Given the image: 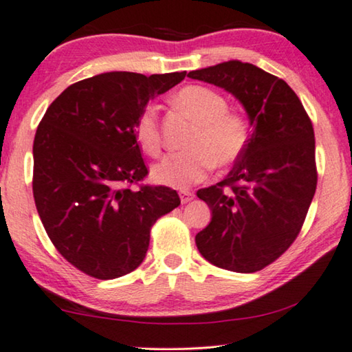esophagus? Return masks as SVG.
I'll return each instance as SVG.
<instances>
[{
	"instance_id": "obj_1",
	"label": "esophagus",
	"mask_w": 352,
	"mask_h": 352,
	"mask_svg": "<svg viewBox=\"0 0 352 352\" xmlns=\"http://www.w3.org/2000/svg\"><path fill=\"white\" fill-rule=\"evenodd\" d=\"M178 194H180V201H182V204H188V202H191L192 199H194V194H192L191 191L182 190Z\"/></svg>"
}]
</instances>
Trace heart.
Here are the masks:
<instances>
[{
  "instance_id": "heart-1",
  "label": "heart",
  "mask_w": 352,
  "mask_h": 352,
  "mask_svg": "<svg viewBox=\"0 0 352 352\" xmlns=\"http://www.w3.org/2000/svg\"><path fill=\"white\" fill-rule=\"evenodd\" d=\"M172 101L197 123L186 142L191 148L167 155L153 167L151 177L160 185L185 190L201 182L212 170L214 161L228 166L237 160L248 144L250 128L243 115L229 112L226 99L212 88L183 87ZM134 135L146 155H160L161 134L155 107L148 106L140 112Z\"/></svg>"
}]
</instances>
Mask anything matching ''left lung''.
<instances>
[{"mask_svg": "<svg viewBox=\"0 0 352 352\" xmlns=\"http://www.w3.org/2000/svg\"><path fill=\"white\" fill-rule=\"evenodd\" d=\"M188 77L224 88L248 115V144L232 170L197 191L212 221L196 245L219 269L253 274L280 258L305 221L318 183L311 120L285 80L250 63L224 61Z\"/></svg>", "mask_w": 352, "mask_h": 352, "instance_id": "obj_1", "label": "left lung"}]
</instances>
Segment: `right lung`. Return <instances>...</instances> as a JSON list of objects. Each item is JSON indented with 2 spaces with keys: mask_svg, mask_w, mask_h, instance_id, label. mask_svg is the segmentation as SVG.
<instances>
[{
  "mask_svg": "<svg viewBox=\"0 0 352 352\" xmlns=\"http://www.w3.org/2000/svg\"><path fill=\"white\" fill-rule=\"evenodd\" d=\"M183 72H104L67 87L41 120L33 144V196L52 243L98 280L138 269L156 219L180 206L167 186L129 185L148 174L134 124L150 99Z\"/></svg>",
  "mask_w": 352,
  "mask_h": 352,
  "instance_id": "add662e5",
  "label": "right lung"
}]
</instances>
